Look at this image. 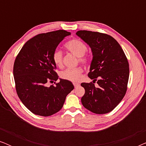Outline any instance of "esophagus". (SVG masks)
I'll return each instance as SVG.
<instances>
[{"label":"esophagus","mask_w":146,"mask_h":146,"mask_svg":"<svg viewBox=\"0 0 146 146\" xmlns=\"http://www.w3.org/2000/svg\"><path fill=\"white\" fill-rule=\"evenodd\" d=\"M73 84H74V86L75 88H76L77 86H80V84H78V83H73Z\"/></svg>","instance_id":"esophagus-1"}]
</instances>
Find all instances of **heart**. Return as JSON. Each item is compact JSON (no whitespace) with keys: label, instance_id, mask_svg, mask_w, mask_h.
I'll list each match as a JSON object with an SVG mask.
<instances>
[{"label":"heart","instance_id":"1","mask_svg":"<svg viewBox=\"0 0 146 146\" xmlns=\"http://www.w3.org/2000/svg\"><path fill=\"white\" fill-rule=\"evenodd\" d=\"M65 47L69 52L78 57V60L84 65H87L90 63V56L87 54V46L82 41L78 39H72L65 44ZM52 60L57 66H62L63 54L60 50L56 49L52 54ZM83 70L80 67L73 69H66L60 73V78L68 80L72 82H77L81 79Z\"/></svg>","mask_w":146,"mask_h":146}]
</instances>
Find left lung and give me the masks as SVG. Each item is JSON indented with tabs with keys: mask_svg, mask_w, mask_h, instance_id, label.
<instances>
[{
	"mask_svg": "<svg viewBox=\"0 0 146 146\" xmlns=\"http://www.w3.org/2000/svg\"><path fill=\"white\" fill-rule=\"evenodd\" d=\"M76 35L90 46L93 54L88 77L94 81L81 84L85 89L82 104L98 114L110 112L127 91L129 70L126 56L119 43L106 34L79 31Z\"/></svg>",
	"mask_w": 146,
	"mask_h": 146,
	"instance_id": "left-lung-1",
	"label": "left lung"
}]
</instances>
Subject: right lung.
Here are the masks:
<instances>
[{
    "instance_id": "obj_1",
    "label": "right lung",
    "mask_w": 146,
    "mask_h": 146,
    "mask_svg": "<svg viewBox=\"0 0 146 146\" xmlns=\"http://www.w3.org/2000/svg\"><path fill=\"white\" fill-rule=\"evenodd\" d=\"M70 33L64 30L38 35L25 44L16 57L13 74L18 96L31 112L49 116L62 108L66 97L74 89L71 82L60 79L52 54ZM54 81L55 85L47 86Z\"/></svg>"
}]
</instances>
